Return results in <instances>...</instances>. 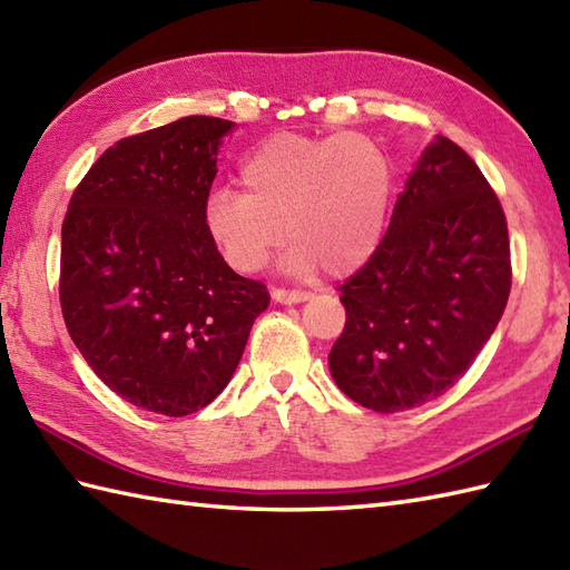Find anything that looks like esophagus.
<instances>
[{
    "label": "esophagus",
    "mask_w": 570,
    "mask_h": 570,
    "mask_svg": "<svg viewBox=\"0 0 570 570\" xmlns=\"http://www.w3.org/2000/svg\"><path fill=\"white\" fill-rule=\"evenodd\" d=\"M272 298L276 304H301V301H308L311 294L308 292H296V288H272Z\"/></svg>",
    "instance_id": "1"
}]
</instances>
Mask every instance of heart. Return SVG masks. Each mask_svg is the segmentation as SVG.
<instances>
[{
	"mask_svg": "<svg viewBox=\"0 0 570 570\" xmlns=\"http://www.w3.org/2000/svg\"><path fill=\"white\" fill-rule=\"evenodd\" d=\"M239 184L242 190L215 188L203 213L229 266L259 272L288 235V269L311 274L323 266L325 274L347 276L384 235L394 164L380 141L360 131H284L247 154Z\"/></svg>",
	"mask_w": 570,
	"mask_h": 570,
	"instance_id": "obj_1",
	"label": "heart"
}]
</instances>
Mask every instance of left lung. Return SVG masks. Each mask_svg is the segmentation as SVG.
I'll use <instances>...</instances> for the list:
<instances>
[{
	"mask_svg": "<svg viewBox=\"0 0 570 570\" xmlns=\"http://www.w3.org/2000/svg\"><path fill=\"white\" fill-rule=\"evenodd\" d=\"M512 288L498 193L448 137L423 151L372 257L337 286L335 384L380 414L416 409L463 377Z\"/></svg>",
	"mask_w": 570,
	"mask_h": 570,
	"instance_id": "8db88e82",
	"label": "left lung"
}]
</instances>
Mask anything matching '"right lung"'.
<instances>
[{"mask_svg":"<svg viewBox=\"0 0 570 570\" xmlns=\"http://www.w3.org/2000/svg\"><path fill=\"white\" fill-rule=\"evenodd\" d=\"M220 117H184L119 139L72 190L58 296L92 372L125 402L188 416L225 390L262 282L235 274L205 229Z\"/></svg>","mask_w":570,"mask_h":570,"instance_id":"1","label":"right lung"}]
</instances>
